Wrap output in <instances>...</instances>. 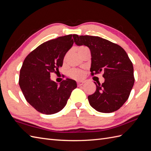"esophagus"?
<instances>
[{
    "instance_id": "34e87169",
    "label": "esophagus",
    "mask_w": 151,
    "mask_h": 151,
    "mask_svg": "<svg viewBox=\"0 0 151 151\" xmlns=\"http://www.w3.org/2000/svg\"><path fill=\"white\" fill-rule=\"evenodd\" d=\"M84 83H85L84 82H77V85H78V86H82Z\"/></svg>"
}]
</instances>
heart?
<instances>
[{
  "label": "heart",
  "mask_w": 151,
  "mask_h": 151,
  "mask_svg": "<svg viewBox=\"0 0 151 151\" xmlns=\"http://www.w3.org/2000/svg\"><path fill=\"white\" fill-rule=\"evenodd\" d=\"M88 50V48L85 46H80V47L78 48V49H77L79 55L81 53L83 52V51H85V50ZM69 76L74 79L80 80V79L83 78L84 72L82 70H79V69H71V70L69 71Z\"/></svg>",
  "instance_id": "1"
}]
</instances>
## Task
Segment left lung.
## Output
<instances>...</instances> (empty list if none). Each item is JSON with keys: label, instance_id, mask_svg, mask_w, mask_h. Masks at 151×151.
I'll use <instances>...</instances> for the list:
<instances>
[{"label": "left lung", "instance_id": "8db88e82", "mask_svg": "<svg viewBox=\"0 0 151 151\" xmlns=\"http://www.w3.org/2000/svg\"><path fill=\"white\" fill-rule=\"evenodd\" d=\"M78 46L85 45L91 53V75L103 73L105 82H96V91L88 96L90 105L99 112L119 110L128 99L134 82L133 65L121 46L98 36H73Z\"/></svg>", "mask_w": 151, "mask_h": 151}]
</instances>
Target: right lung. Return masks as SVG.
I'll return each mask as SVG.
<instances>
[{"label":"right lung","mask_w":151,"mask_h":151,"mask_svg":"<svg viewBox=\"0 0 151 151\" xmlns=\"http://www.w3.org/2000/svg\"><path fill=\"white\" fill-rule=\"evenodd\" d=\"M73 36L69 34L43 42L23 63L19 86L27 101L41 114L50 115L63 110L77 87L72 79L66 78L60 85L50 80V73L63 66L65 53L74 42Z\"/></svg>","instance_id":"right-lung-1"}]
</instances>
